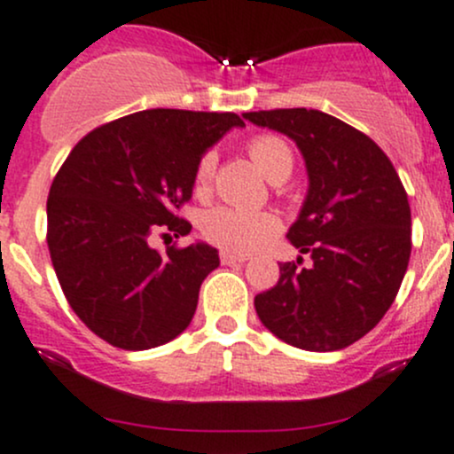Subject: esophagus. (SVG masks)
I'll return each instance as SVG.
<instances>
[{"label":"esophagus","mask_w":454,"mask_h":454,"mask_svg":"<svg viewBox=\"0 0 454 454\" xmlns=\"http://www.w3.org/2000/svg\"><path fill=\"white\" fill-rule=\"evenodd\" d=\"M219 256H222V263L223 265H241V263H246V256L226 253V250H223V253L219 254Z\"/></svg>","instance_id":"1"}]
</instances>
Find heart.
<instances>
[{
	"label": "heart",
	"mask_w": 454,
	"mask_h": 454,
	"mask_svg": "<svg viewBox=\"0 0 454 454\" xmlns=\"http://www.w3.org/2000/svg\"><path fill=\"white\" fill-rule=\"evenodd\" d=\"M248 153L259 171L270 182L287 177L294 167V155L287 142L278 136H254L248 142ZM217 168V153L206 151L195 167V189L206 191ZM200 231L210 244L232 254H248L261 248L278 232V219L265 210H246L237 206H215L200 219Z\"/></svg>",
	"instance_id": "heart-1"
}]
</instances>
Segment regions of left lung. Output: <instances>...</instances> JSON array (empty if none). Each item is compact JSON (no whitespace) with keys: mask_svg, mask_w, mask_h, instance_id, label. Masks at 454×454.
Segmentation results:
<instances>
[{"mask_svg":"<svg viewBox=\"0 0 454 454\" xmlns=\"http://www.w3.org/2000/svg\"><path fill=\"white\" fill-rule=\"evenodd\" d=\"M296 142L308 168L287 239L309 254L278 263L277 286L254 296L261 323L305 351L354 345L395 301L411 256V206L391 160L363 131L318 109L244 114Z\"/></svg>","mask_w":454,"mask_h":454,"instance_id":"8db88e82","label":"left lung"}]
</instances>
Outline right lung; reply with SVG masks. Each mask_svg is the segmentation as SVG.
Here are the masks:
<instances>
[{
  "label": "right lung",
  "mask_w": 454,
  "mask_h": 454,
  "mask_svg": "<svg viewBox=\"0 0 454 454\" xmlns=\"http://www.w3.org/2000/svg\"><path fill=\"white\" fill-rule=\"evenodd\" d=\"M237 114L145 109L90 131L59 168L48 198V248L76 316L118 349L142 351L180 336L201 281L219 265L198 241L160 254L149 237L189 235L176 215L191 200L200 158Z\"/></svg>",
  "instance_id": "obj_1"
}]
</instances>
